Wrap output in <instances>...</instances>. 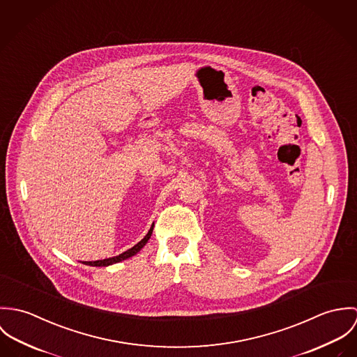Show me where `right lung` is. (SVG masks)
<instances>
[{"label": "right lung", "instance_id": "add662e5", "mask_svg": "<svg viewBox=\"0 0 357 357\" xmlns=\"http://www.w3.org/2000/svg\"><path fill=\"white\" fill-rule=\"evenodd\" d=\"M152 231H153V226L151 227L149 233L144 237V239H141L137 245H134L131 249L123 252L119 256H115V257H111V259H104V260H97V261H84L83 264H87V266H94V267H107V266H111V264H115V263H119L121 260H126L134 255H137L148 242V239L152 236Z\"/></svg>", "mask_w": 357, "mask_h": 357}]
</instances>
